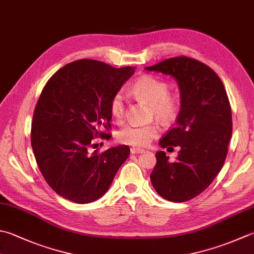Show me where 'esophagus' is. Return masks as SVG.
Here are the masks:
<instances>
[{
    "label": "esophagus",
    "instance_id": "obj_1",
    "mask_svg": "<svg viewBox=\"0 0 254 254\" xmlns=\"http://www.w3.org/2000/svg\"><path fill=\"white\" fill-rule=\"evenodd\" d=\"M144 150L140 147H131V153L132 154H137V153H143Z\"/></svg>",
    "mask_w": 254,
    "mask_h": 254
}]
</instances>
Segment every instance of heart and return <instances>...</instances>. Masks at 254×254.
<instances>
[{"label":"heart","instance_id":"b5f03b06","mask_svg":"<svg viewBox=\"0 0 254 254\" xmlns=\"http://www.w3.org/2000/svg\"><path fill=\"white\" fill-rule=\"evenodd\" d=\"M170 91V83L151 74H145L133 83L132 92L150 103L151 116L163 122H171L180 109V100ZM110 112L113 119L120 121L126 114L124 97L121 91L116 92L110 100ZM160 133L156 123L127 124L118 132V140L132 146H146Z\"/></svg>","mask_w":254,"mask_h":254}]
</instances>
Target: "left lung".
<instances>
[{
  "label": "left lung",
  "mask_w": 254,
  "mask_h": 254,
  "mask_svg": "<svg viewBox=\"0 0 254 254\" xmlns=\"http://www.w3.org/2000/svg\"><path fill=\"white\" fill-rule=\"evenodd\" d=\"M145 69L173 76L182 98L175 127L160 140L163 148L181 150L173 163L165 152L155 154L151 182L167 200H190L210 185L226 161L232 135L229 99L218 74L197 59L173 57Z\"/></svg>",
  "instance_id": "1"
}]
</instances>
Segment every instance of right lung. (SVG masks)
Segmentation results:
<instances>
[{"mask_svg": "<svg viewBox=\"0 0 254 254\" xmlns=\"http://www.w3.org/2000/svg\"><path fill=\"white\" fill-rule=\"evenodd\" d=\"M134 72L92 59L67 64L49 78L35 107L31 142L45 181L59 196L88 203L103 196L130 154L120 145L91 151L111 134L110 100Z\"/></svg>", "mask_w": 254, "mask_h": 254, "instance_id": "add662e5", "label": "right lung"}]
</instances>
